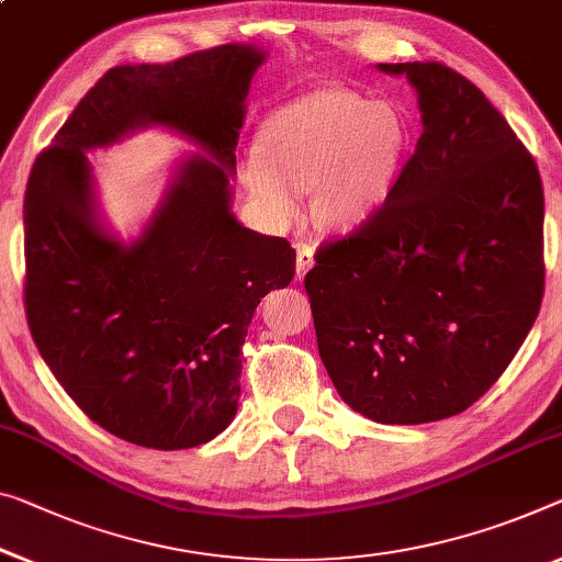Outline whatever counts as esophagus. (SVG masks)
<instances>
[{
	"mask_svg": "<svg viewBox=\"0 0 562 562\" xmlns=\"http://www.w3.org/2000/svg\"><path fill=\"white\" fill-rule=\"evenodd\" d=\"M311 266H314V248L301 240L296 244V279H304Z\"/></svg>",
	"mask_w": 562,
	"mask_h": 562,
	"instance_id": "1",
	"label": "esophagus"
}]
</instances>
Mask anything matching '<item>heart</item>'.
Listing matches in <instances>:
<instances>
[{"label": "heart", "mask_w": 562, "mask_h": 562, "mask_svg": "<svg viewBox=\"0 0 562 562\" xmlns=\"http://www.w3.org/2000/svg\"><path fill=\"white\" fill-rule=\"evenodd\" d=\"M412 148V123L394 102L347 88H316L266 120L240 178L258 209L291 218L301 191L326 228L367 221L400 178Z\"/></svg>", "instance_id": "b5f03b06"}]
</instances>
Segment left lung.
I'll return each mask as SVG.
<instances>
[{
  "mask_svg": "<svg viewBox=\"0 0 562 562\" xmlns=\"http://www.w3.org/2000/svg\"><path fill=\"white\" fill-rule=\"evenodd\" d=\"M379 70L417 90V148L367 221L318 246L304 286L341 400L382 425H425L477 402L532 329L546 198L468 77L442 63Z\"/></svg>",
  "mask_w": 562,
  "mask_h": 562,
  "instance_id": "left-lung-1",
  "label": "left lung"
}]
</instances>
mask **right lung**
<instances>
[{"instance_id":"right-lung-1","label":"right lung","mask_w":562,"mask_h":562,"mask_svg":"<svg viewBox=\"0 0 562 562\" xmlns=\"http://www.w3.org/2000/svg\"><path fill=\"white\" fill-rule=\"evenodd\" d=\"M266 55L223 45L168 65H120L85 94L34 160L24 193V308L52 374L88 417L125 442L188 450L231 425L240 349L256 306L289 286L286 238L231 213L238 131ZM166 124L201 142L144 236L99 226L85 149Z\"/></svg>"}]
</instances>
